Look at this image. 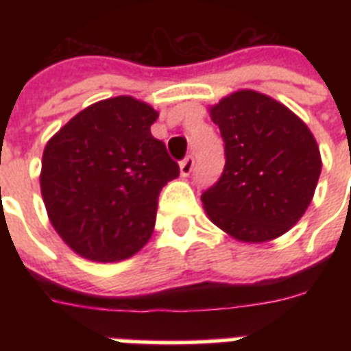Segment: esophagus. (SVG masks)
<instances>
[{
    "instance_id": "obj_1",
    "label": "esophagus",
    "mask_w": 351,
    "mask_h": 351,
    "mask_svg": "<svg viewBox=\"0 0 351 351\" xmlns=\"http://www.w3.org/2000/svg\"><path fill=\"white\" fill-rule=\"evenodd\" d=\"M193 165H195V160L193 156H186L184 160L179 163V167H181V176L182 178H188L191 173V170H193Z\"/></svg>"
}]
</instances>
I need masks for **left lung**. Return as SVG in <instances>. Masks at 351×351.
<instances>
[{
  "instance_id": "left-lung-1",
  "label": "left lung",
  "mask_w": 351,
  "mask_h": 351,
  "mask_svg": "<svg viewBox=\"0 0 351 351\" xmlns=\"http://www.w3.org/2000/svg\"><path fill=\"white\" fill-rule=\"evenodd\" d=\"M225 147L221 178L202 193L210 221L244 243L280 237L308 209L322 172L313 133L280 101L237 91L210 107Z\"/></svg>"
}]
</instances>
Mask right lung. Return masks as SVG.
Segmentation results:
<instances>
[{
	"label": "right lung",
	"instance_id": "add662e5",
	"mask_svg": "<svg viewBox=\"0 0 351 351\" xmlns=\"http://www.w3.org/2000/svg\"><path fill=\"white\" fill-rule=\"evenodd\" d=\"M156 117L132 96L108 98L45 145L43 202L56 232L84 258H128L153 234L161 188L179 176L165 144L151 135Z\"/></svg>",
	"mask_w": 351,
	"mask_h": 351
}]
</instances>
